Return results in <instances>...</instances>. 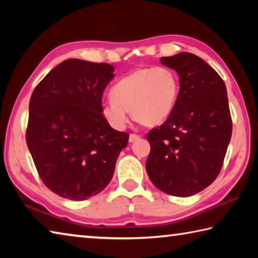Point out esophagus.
<instances>
[{"mask_svg":"<svg viewBox=\"0 0 258 258\" xmlns=\"http://www.w3.org/2000/svg\"><path fill=\"white\" fill-rule=\"evenodd\" d=\"M140 139V135L139 134H130V142H134V141H137V140H139Z\"/></svg>","mask_w":258,"mask_h":258,"instance_id":"esophagus-1","label":"esophagus"}]
</instances>
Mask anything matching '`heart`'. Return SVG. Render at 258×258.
<instances>
[{
	"instance_id": "heart-1",
	"label": "heart",
	"mask_w": 258,
	"mask_h": 258,
	"mask_svg": "<svg viewBox=\"0 0 258 258\" xmlns=\"http://www.w3.org/2000/svg\"><path fill=\"white\" fill-rule=\"evenodd\" d=\"M180 94V80L171 68H138L112 87L111 98L101 106L103 119L113 130H124L128 110L138 123L159 125L168 118Z\"/></svg>"
}]
</instances>
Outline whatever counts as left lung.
I'll use <instances>...</instances> for the list:
<instances>
[{"mask_svg":"<svg viewBox=\"0 0 258 258\" xmlns=\"http://www.w3.org/2000/svg\"><path fill=\"white\" fill-rule=\"evenodd\" d=\"M160 62L180 77L175 108L159 127L147 133L151 150L146 169L165 194L189 197L215 181L232 134L226 87L208 63L189 52Z\"/></svg>","mask_w":258,"mask_h":258,"instance_id":"obj_1","label":"left lung"}]
</instances>
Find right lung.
Segmentation results:
<instances>
[{"mask_svg":"<svg viewBox=\"0 0 258 258\" xmlns=\"http://www.w3.org/2000/svg\"><path fill=\"white\" fill-rule=\"evenodd\" d=\"M109 63L64 60L35 87L26 141L45 186L60 197L85 200L110 182L130 135L101 115L113 77Z\"/></svg>","mask_w":258,"mask_h":258,"instance_id":"1","label":"right lung"}]
</instances>
